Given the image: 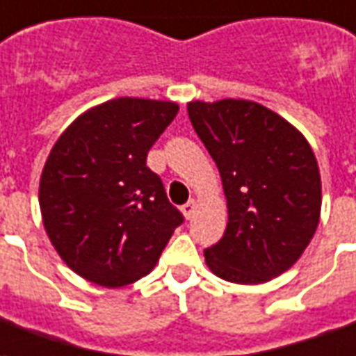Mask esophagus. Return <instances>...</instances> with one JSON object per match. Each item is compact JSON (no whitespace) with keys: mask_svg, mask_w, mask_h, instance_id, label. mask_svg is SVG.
<instances>
[{"mask_svg":"<svg viewBox=\"0 0 356 356\" xmlns=\"http://www.w3.org/2000/svg\"><path fill=\"white\" fill-rule=\"evenodd\" d=\"M195 209H197V203H195V201H193V199H191V201H188V203L181 207V214L186 216V220H189V218L193 216V212H195Z\"/></svg>","mask_w":356,"mask_h":356,"instance_id":"esophagus-1","label":"esophagus"}]
</instances>
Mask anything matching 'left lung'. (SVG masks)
<instances>
[{
    "instance_id": "8db88e82",
    "label": "left lung",
    "mask_w": 356,
    "mask_h": 356,
    "mask_svg": "<svg viewBox=\"0 0 356 356\" xmlns=\"http://www.w3.org/2000/svg\"><path fill=\"white\" fill-rule=\"evenodd\" d=\"M189 121L216 163L227 227L204 250L210 271L261 284L294 266L321 218V175L302 132L250 100L188 104Z\"/></svg>"
}]
</instances>
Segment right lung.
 Here are the masks:
<instances>
[{"label":"right lung","instance_id":"obj_1","mask_svg":"<svg viewBox=\"0 0 356 356\" xmlns=\"http://www.w3.org/2000/svg\"><path fill=\"white\" fill-rule=\"evenodd\" d=\"M178 104L113 98L56 140L40 180L45 232L66 266L106 288L136 282L159 261L181 212L146 167Z\"/></svg>","mask_w":356,"mask_h":356}]
</instances>
